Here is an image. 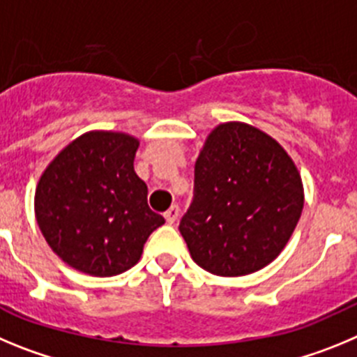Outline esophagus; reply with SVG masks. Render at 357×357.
<instances>
[{
	"instance_id": "1",
	"label": "esophagus",
	"mask_w": 357,
	"mask_h": 357,
	"mask_svg": "<svg viewBox=\"0 0 357 357\" xmlns=\"http://www.w3.org/2000/svg\"><path fill=\"white\" fill-rule=\"evenodd\" d=\"M178 217H179V206L178 204H172V206L165 211V220L169 224H174L176 220H178Z\"/></svg>"
}]
</instances>
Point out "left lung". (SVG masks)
<instances>
[{"label":"left lung","instance_id":"8db88e82","mask_svg":"<svg viewBox=\"0 0 357 357\" xmlns=\"http://www.w3.org/2000/svg\"><path fill=\"white\" fill-rule=\"evenodd\" d=\"M303 208V179L284 147L252 124L229 121L199 151L194 202L179 231L201 268L238 278L281 255Z\"/></svg>","mask_w":357,"mask_h":357}]
</instances>
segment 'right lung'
Returning a JSON list of instances; mask_svg holds the SVG:
<instances>
[{
    "mask_svg": "<svg viewBox=\"0 0 357 357\" xmlns=\"http://www.w3.org/2000/svg\"><path fill=\"white\" fill-rule=\"evenodd\" d=\"M139 139L92 130L54 156L35 188V218L53 252L98 278L139 263L149 234L165 224L147 204V185L133 169Z\"/></svg>",
    "mask_w": 357,
    "mask_h": 357,
    "instance_id": "obj_1",
    "label": "right lung"
}]
</instances>
